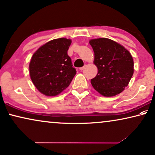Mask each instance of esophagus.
<instances>
[{"label": "esophagus", "instance_id": "34e87169", "mask_svg": "<svg viewBox=\"0 0 155 155\" xmlns=\"http://www.w3.org/2000/svg\"><path fill=\"white\" fill-rule=\"evenodd\" d=\"M84 68H85V66H82V67L79 68V70L80 71H83V70L84 69Z\"/></svg>", "mask_w": 155, "mask_h": 155}]
</instances>
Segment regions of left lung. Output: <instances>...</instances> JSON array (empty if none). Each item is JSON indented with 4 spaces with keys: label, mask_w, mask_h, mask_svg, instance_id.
I'll return each instance as SVG.
<instances>
[{
    "label": "left lung",
    "mask_w": 155,
    "mask_h": 155,
    "mask_svg": "<svg viewBox=\"0 0 155 155\" xmlns=\"http://www.w3.org/2000/svg\"><path fill=\"white\" fill-rule=\"evenodd\" d=\"M94 52V63L98 68L92 87L104 97H113L128 86L134 73L132 55L124 46L111 39L100 38L89 41Z\"/></svg>",
    "instance_id": "1"
}]
</instances>
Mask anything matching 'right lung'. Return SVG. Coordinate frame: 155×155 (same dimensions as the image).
<instances>
[{
    "label": "right lung",
    "mask_w": 155,
    "mask_h": 155,
    "mask_svg": "<svg viewBox=\"0 0 155 155\" xmlns=\"http://www.w3.org/2000/svg\"><path fill=\"white\" fill-rule=\"evenodd\" d=\"M70 39H54L41 46L29 64L31 79L43 94L54 97L66 89L76 71L67 54Z\"/></svg>",
    "instance_id": "add662e5"
}]
</instances>
